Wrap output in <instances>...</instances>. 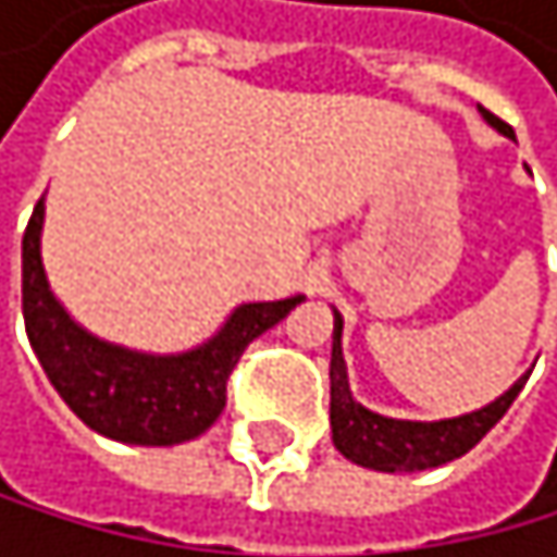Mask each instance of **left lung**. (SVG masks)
I'll return each mask as SVG.
<instances>
[{
    "instance_id": "left-lung-1",
    "label": "left lung",
    "mask_w": 557,
    "mask_h": 557,
    "mask_svg": "<svg viewBox=\"0 0 557 557\" xmlns=\"http://www.w3.org/2000/svg\"><path fill=\"white\" fill-rule=\"evenodd\" d=\"M481 116L495 126L498 133L515 139V129L498 120L495 113L481 110ZM341 331L344 320L334 310V350H331V431H334V447L354 465L360 468H374V471H424L437 468L444 461H455L468 455L471 447L495 428L505 411L515 404L521 394L524 377H518L498 400H491L487 408L461 414V418H447V421H397L368 411L363 404L354 400L350 384H347V363L341 350Z\"/></svg>"
}]
</instances>
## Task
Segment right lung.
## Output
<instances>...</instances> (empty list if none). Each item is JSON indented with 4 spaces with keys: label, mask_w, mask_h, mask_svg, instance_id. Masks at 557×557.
Wrapping results in <instances>:
<instances>
[{
    "label": "right lung",
    "mask_w": 557,
    "mask_h": 557,
    "mask_svg": "<svg viewBox=\"0 0 557 557\" xmlns=\"http://www.w3.org/2000/svg\"><path fill=\"white\" fill-rule=\"evenodd\" d=\"M42 200L23 233V317L46 377L70 411L102 437L170 447L200 437L226 408V381L250 341L304 300L244 304L200 347L183 354H139L83 331L49 290L39 237Z\"/></svg>",
    "instance_id": "1"
}]
</instances>
